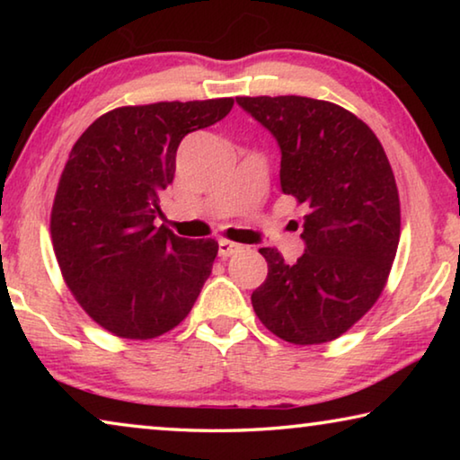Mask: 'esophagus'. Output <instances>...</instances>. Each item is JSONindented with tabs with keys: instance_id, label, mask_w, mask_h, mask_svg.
<instances>
[{
	"instance_id": "esophagus-1",
	"label": "esophagus",
	"mask_w": 460,
	"mask_h": 460,
	"mask_svg": "<svg viewBox=\"0 0 460 460\" xmlns=\"http://www.w3.org/2000/svg\"><path fill=\"white\" fill-rule=\"evenodd\" d=\"M241 252V245L233 243V241H227V239H221L219 241V255L221 258H231L233 253Z\"/></svg>"
}]
</instances>
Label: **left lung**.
I'll use <instances>...</instances> for the list:
<instances>
[{
	"instance_id": "left-lung-1",
	"label": "left lung",
	"mask_w": 460,
	"mask_h": 460,
	"mask_svg": "<svg viewBox=\"0 0 460 460\" xmlns=\"http://www.w3.org/2000/svg\"><path fill=\"white\" fill-rule=\"evenodd\" d=\"M278 139L279 184L305 207L306 252L286 263L261 247L268 278L255 314L292 345L339 339L376 305L400 243V194L384 146L367 123L331 101L237 97Z\"/></svg>"
}]
</instances>
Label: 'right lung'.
Segmentation results:
<instances>
[{
	"instance_id": "obj_1",
	"label": "right lung",
	"mask_w": 460,
	"mask_h": 460,
	"mask_svg": "<svg viewBox=\"0 0 460 460\" xmlns=\"http://www.w3.org/2000/svg\"><path fill=\"white\" fill-rule=\"evenodd\" d=\"M233 103L221 97L111 109L68 154L50 213L54 255L75 300L115 337L147 341L172 331L211 276L215 239L176 237L154 219L182 137L221 121Z\"/></svg>"
}]
</instances>
